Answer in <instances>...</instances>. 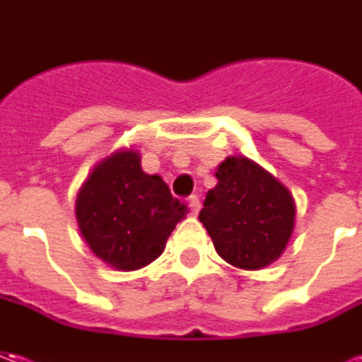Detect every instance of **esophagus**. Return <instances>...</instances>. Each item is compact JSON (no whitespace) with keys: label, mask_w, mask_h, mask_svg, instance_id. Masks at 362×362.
I'll return each mask as SVG.
<instances>
[{"label":"esophagus","mask_w":362,"mask_h":362,"mask_svg":"<svg viewBox=\"0 0 362 362\" xmlns=\"http://www.w3.org/2000/svg\"><path fill=\"white\" fill-rule=\"evenodd\" d=\"M188 207H189V211H192V215H197V213H199V207H202V204H199V197L197 196L189 197Z\"/></svg>","instance_id":"34e87169"}]
</instances>
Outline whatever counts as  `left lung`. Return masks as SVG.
Here are the masks:
<instances>
[{
    "label": "left lung",
    "instance_id": "obj_1",
    "mask_svg": "<svg viewBox=\"0 0 362 362\" xmlns=\"http://www.w3.org/2000/svg\"><path fill=\"white\" fill-rule=\"evenodd\" d=\"M199 221L221 258L238 269L269 266L287 248L295 228V199L264 166L244 155L217 166Z\"/></svg>",
    "mask_w": 362,
    "mask_h": 362
}]
</instances>
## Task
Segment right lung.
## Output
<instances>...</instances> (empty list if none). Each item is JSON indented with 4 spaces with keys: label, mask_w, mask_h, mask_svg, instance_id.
I'll list each match as a JSON object with an SVG mask.
<instances>
[{
    "label": "right lung",
    "mask_w": 362,
    "mask_h": 362,
    "mask_svg": "<svg viewBox=\"0 0 362 362\" xmlns=\"http://www.w3.org/2000/svg\"><path fill=\"white\" fill-rule=\"evenodd\" d=\"M188 207L170 196L158 174L143 173L141 155L118 149L96 163L75 199L85 243L106 266L135 272L163 254Z\"/></svg>",
    "instance_id": "obj_1"
}]
</instances>
